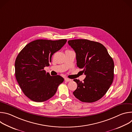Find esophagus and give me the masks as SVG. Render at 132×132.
Masks as SVG:
<instances>
[{
  "instance_id": "esophagus-1",
  "label": "esophagus",
  "mask_w": 132,
  "mask_h": 132,
  "mask_svg": "<svg viewBox=\"0 0 132 132\" xmlns=\"http://www.w3.org/2000/svg\"><path fill=\"white\" fill-rule=\"evenodd\" d=\"M71 80V79H69V78H65V81L68 82V81H70Z\"/></svg>"
}]
</instances>
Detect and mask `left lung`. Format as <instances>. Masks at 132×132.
<instances>
[{
	"instance_id": "1",
	"label": "left lung",
	"mask_w": 132,
	"mask_h": 132,
	"mask_svg": "<svg viewBox=\"0 0 132 132\" xmlns=\"http://www.w3.org/2000/svg\"><path fill=\"white\" fill-rule=\"evenodd\" d=\"M76 53L77 65L84 69V81L77 84L75 97L81 102L91 103L100 99L106 93L114 78V62L106 48L101 43L86 39L68 41Z\"/></svg>"
}]
</instances>
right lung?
<instances>
[{"instance_id":"add662e5","label":"right lung","mask_w":132,"mask_h":132,"mask_svg":"<svg viewBox=\"0 0 132 132\" xmlns=\"http://www.w3.org/2000/svg\"><path fill=\"white\" fill-rule=\"evenodd\" d=\"M66 42V39L36 40L26 45L18 55L14 65L15 78L30 100L37 102L48 100L64 81L60 75L51 76L44 68L50 65L52 55Z\"/></svg>"}]
</instances>
